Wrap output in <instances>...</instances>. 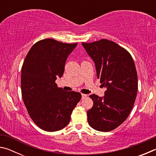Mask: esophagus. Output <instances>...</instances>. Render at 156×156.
<instances>
[{
	"label": "esophagus",
	"instance_id": "34e87169",
	"mask_svg": "<svg viewBox=\"0 0 156 156\" xmlns=\"http://www.w3.org/2000/svg\"><path fill=\"white\" fill-rule=\"evenodd\" d=\"M87 94H82V98L84 99L85 98H87Z\"/></svg>",
	"mask_w": 156,
	"mask_h": 156
}]
</instances>
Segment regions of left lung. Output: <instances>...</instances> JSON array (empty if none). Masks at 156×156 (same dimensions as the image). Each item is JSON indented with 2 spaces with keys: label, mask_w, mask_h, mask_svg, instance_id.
Returning a JSON list of instances; mask_svg holds the SVG:
<instances>
[{
  "label": "left lung",
  "mask_w": 156,
  "mask_h": 156,
  "mask_svg": "<svg viewBox=\"0 0 156 156\" xmlns=\"http://www.w3.org/2000/svg\"><path fill=\"white\" fill-rule=\"evenodd\" d=\"M95 62L98 78L107 89L103 98L89 96L94 102L87 111L88 123L99 131L119 126L130 113L138 92V75L129 52L112 41L82 43Z\"/></svg>",
  "instance_id": "left-lung-1"
}]
</instances>
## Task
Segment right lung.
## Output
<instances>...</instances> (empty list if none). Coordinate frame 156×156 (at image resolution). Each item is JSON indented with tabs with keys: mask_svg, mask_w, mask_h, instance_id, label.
<instances>
[{
	"mask_svg": "<svg viewBox=\"0 0 156 156\" xmlns=\"http://www.w3.org/2000/svg\"><path fill=\"white\" fill-rule=\"evenodd\" d=\"M78 43L51 38L39 41L31 47L21 69V93L34 122L46 131H56L69 122L81 99L76 91H65L55 81L61 78L67 57Z\"/></svg>",
	"mask_w": 156,
	"mask_h": 156,
	"instance_id": "1",
	"label": "right lung"
}]
</instances>
